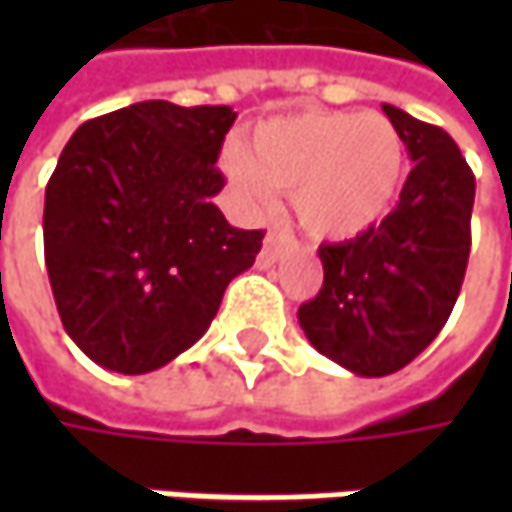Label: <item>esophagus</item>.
<instances>
[{
  "instance_id": "obj_1",
  "label": "esophagus",
  "mask_w": 512,
  "mask_h": 512,
  "mask_svg": "<svg viewBox=\"0 0 512 512\" xmlns=\"http://www.w3.org/2000/svg\"><path fill=\"white\" fill-rule=\"evenodd\" d=\"M282 250H285V239H282V236H276V233H267L265 247H262V259H267V262H276V259L282 256Z\"/></svg>"
}]
</instances>
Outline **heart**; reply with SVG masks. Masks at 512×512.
<instances>
[{"mask_svg": "<svg viewBox=\"0 0 512 512\" xmlns=\"http://www.w3.org/2000/svg\"><path fill=\"white\" fill-rule=\"evenodd\" d=\"M225 173L250 213H265L273 187L307 236L347 242L393 210L404 176V142L379 113L302 110L267 119L245 153H227Z\"/></svg>", "mask_w": 512, "mask_h": 512, "instance_id": "1", "label": "heart"}]
</instances>
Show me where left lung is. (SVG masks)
<instances>
[{
  "label": "left lung",
  "mask_w": 512,
  "mask_h": 512,
  "mask_svg": "<svg viewBox=\"0 0 512 512\" xmlns=\"http://www.w3.org/2000/svg\"><path fill=\"white\" fill-rule=\"evenodd\" d=\"M413 170L399 205L362 236L319 247L325 282L299 307L307 342L356 376H390L439 336L470 256L476 179L436 125L382 105Z\"/></svg>",
  "instance_id": "8db88e82"
}]
</instances>
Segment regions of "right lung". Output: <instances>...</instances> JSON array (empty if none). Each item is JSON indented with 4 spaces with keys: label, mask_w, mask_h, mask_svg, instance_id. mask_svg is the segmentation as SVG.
<instances>
[{
    "label": "right lung",
    "mask_w": 512,
    "mask_h": 512,
    "mask_svg": "<svg viewBox=\"0 0 512 512\" xmlns=\"http://www.w3.org/2000/svg\"><path fill=\"white\" fill-rule=\"evenodd\" d=\"M227 105L148 99L70 136L45 190V265L76 347L139 376L199 342L225 287L256 262L262 230L213 205Z\"/></svg>",
    "instance_id": "obj_1"
}]
</instances>
